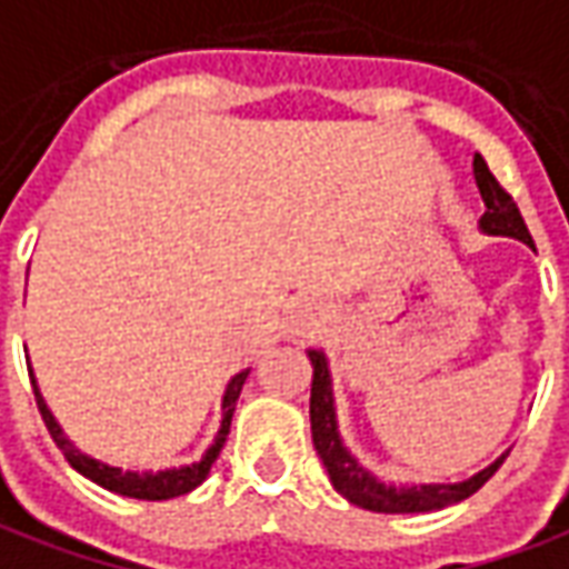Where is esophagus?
Instances as JSON below:
<instances>
[{"label": "esophagus", "instance_id": "34e87169", "mask_svg": "<svg viewBox=\"0 0 569 569\" xmlns=\"http://www.w3.org/2000/svg\"><path fill=\"white\" fill-rule=\"evenodd\" d=\"M320 323V305L317 301H298L296 308H292V329L296 332H308L311 326Z\"/></svg>", "mask_w": 569, "mask_h": 569}]
</instances>
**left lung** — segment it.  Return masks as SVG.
I'll return each mask as SVG.
<instances>
[{
    "instance_id": "1",
    "label": "left lung",
    "mask_w": 569,
    "mask_h": 569,
    "mask_svg": "<svg viewBox=\"0 0 569 569\" xmlns=\"http://www.w3.org/2000/svg\"><path fill=\"white\" fill-rule=\"evenodd\" d=\"M475 181H478L480 200L487 206V212L480 216L478 228L490 237H511L527 243L536 252L533 237L520 218L518 202L511 200L506 188L492 178L487 169V162L480 153H475ZM311 357L313 379H311V435L313 450L323 462L326 475L332 480V487L353 502V506L367 508V511H381V515H422V511H437V508L456 506L468 499L471 492H478L487 480L496 475V468L506 462L508 450L490 462L483 471L471 475L468 480L459 483H385L369 468L360 465V459L353 456L345 440L339 435V416H336V395H332V376H329V360L320 348H308Z\"/></svg>"
}]
</instances>
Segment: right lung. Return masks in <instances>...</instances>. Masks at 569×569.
Here are the masks:
<instances>
[{
    "mask_svg": "<svg viewBox=\"0 0 569 569\" xmlns=\"http://www.w3.org/2000/svg\"><path fill=\"white\" fill-rule=\"evenodd\" d=\"M27 369H30V381H33L36 407H39V412H42V422H46V428H49L51 440L58 443V450L63 452V459L73 465L82 478L94 480L98 487L117 492V496H129V499H147V502H160V499L184 496V492L197 490L202 480L209 478V471H212V465H216L218 452H221V447H224V440H228L230 435V419H233V409H237V397H240V391H243V381L246 376H249V369H243V372H237V376L228 381L224 397H221V425H218V435L216 440L209 443V450L202 452L200 462L181 465V468H162V471H122V468H117V465H107L101 462V459L89 456V452L77 450V443L63 435V428L58 425V419L51 416L49 403H46V397H42L39 385H36L33 367H27Z\"/></svg>",
    "mask_w": 569,
    "mask_h": 569,
    "instance_id": "1",
    "label": "right lung"
}]
</instances>
